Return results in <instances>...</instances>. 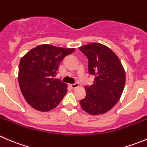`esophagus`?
Returning a JSON list of instances; mask_svg holds the SVG:
<instances>
[{
  "instance_id": "esophagus-1",
  "label": "esophagus",
  "mask_w": 147,
  "mask_h": 147,
  "mask_svg": "<svg viewBox=\"0 0 147 147\" xmlns=\"http://www.w3.org/2000/svg\"><path fill=\"white\" fill-rule=\"evenodd\" d=\"M69 86H70L71 88L75 89V88H76V87H79V84H78V83H75V84H69Z\"/></svg>"
}]
</instances>
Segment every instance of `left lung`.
Listing matches in <instances>:
<instances>
[{"label": "left lung", "mask_w": 147, "mask_h": 147, "mask_svg": "<svg viewBox=\"0 0 147 147\" xmlns=\"http://www.w3.org/2000/svg\"><path fill=\"white\" fill-rule=\"evenodd\" d=\"M88 59V71L95 78L85 87L86 97L80 100L82 109L91 115L110 110L119 101L125 84V71L117 55L102 44H88L79 47Z\"/></svg>", "instance_id": "1"}]
</instances>
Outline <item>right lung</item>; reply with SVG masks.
<instances>
[{
    "mask_svg": "<svg viewBox=\"0 0 147 147\" xmlns=\"http://www.w3.org/2000/svg\"><path fill=\"white\" fill-rule=\"evenodd\" d=\"M75 51L52 45H40L20 61L18 82L26 102L34 109L48 112L59 105L67 93V84L54 78L60 62Z\"/></svg>",
    "mask_w": 147,
    "mask_h": 147,
    "instance_id": "obj_1",
    "label": "right lung"
}]
</instances>
